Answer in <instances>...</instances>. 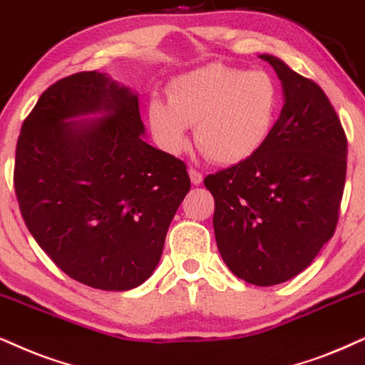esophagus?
Returning <instances> with one entry per match:
<instances>
[{"instance_id":"esophagus-1","label":"esophagus","mask_w":365,"mask_h":365,"mask_svg":"<svg viewBox=\"0 0 365 365\" xmlns=\"http://www.w3.org/2000/svg\"><path fill=\"white\" fill-rule=\"evenodd\" d=\"M188 175H190V180H192L193 185H200L202 180H204V177H202V173H200V172H197L195 168H190V170H188Z\"/></svg>"}]
</instances>
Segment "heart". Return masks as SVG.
Returning a JSON list of instances; mask_svg holds the SVG:
<instances>
[{"instance_id":"b5f03b06","label":"heart","mask_w":365,"mask_h":365,"mask_svg":"<svg viewBox=\"0 0 365 365\" xmlns=\"http://www.w3.org/2000/svg\"><path fill=\"white\" fill-rule=\"evenodd\" d=\"M168 103H148L151 135L167 153L177 155L195 126V143L219 165H237L262 148L278 110V87L262 71L209 63L183 73L168 86Z\"/></svg>"}]
</instances>
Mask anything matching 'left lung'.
Here are the masks:
<instances>
[{
  "label": "left lung",
  "instance_id": "1",
  "mask_svg": "<svg viewBox=\"0 0 365 365\" xmlns=\"http://www.w3.org/2000/svg\"><path fill=\"white\" fill-rule=\"evenodd\" d=\"M283 87V108L257 153L209 175L220 256L247 283L294 278L330 241L339 220L347 140L325 92L262 53Z\"/></svg>",
  "mask_w": 365,
  "mask_h": 365
}]
</instances>
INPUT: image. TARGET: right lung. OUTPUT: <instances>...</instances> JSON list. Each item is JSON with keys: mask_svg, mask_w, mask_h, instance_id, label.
<instances>
[{"mask_svg": "<svg viewBox=\"0 0 365 365\" xmlns=\"http://www.w3.org/2000/svg\"><path fill=\"white\" fill-rule=\"evenodd\" d=\"M138 94L98 71L55 82L23 123L15 192L63 273L106 292L153 274L190 190L182 160L145 141Z\"/></svg>", "mask_w": 365, "mask_h": 365, "instance_id": "add662e5", "label": "right lung"}]
</instances>
